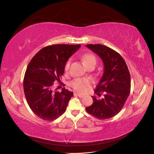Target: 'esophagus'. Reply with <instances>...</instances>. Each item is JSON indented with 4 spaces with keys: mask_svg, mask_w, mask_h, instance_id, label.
<instances>
[{
    "mask_svg": "<svg viewBox=\"0 0 154 154\" xmlns=\"http://www.w3.org/2000/svg\"><path fill=\"white\" fill-rule=\"evenodd\" d=\"M75 94H76V95H77L78 97H84V96H85L83 95V94H80V93H78V92L75 93Z\"/></svg>",
    "mask_w": 154,
    "mask_h": 154,
    "instance_id": "1",
    "label": "esophagus"
}]
</instances>
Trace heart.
<instances>
[{
	"label": "heart",
	"instance_id": "heart-1",
	"mask_svg": "<svg viewBox=\"0 0 154 154\" xmlns=\"http://www.w3.org/2000/svg\"><path fill=\"white\" fill-rule=\"evenodd\" d=\"M83 62L85 65V66L91 63H96V60L95 57L92 54H85L82 57ZM70 64H71V61L70 60L66 62V66H65V70L67 71L69 68ZM91 82L87 78H76L73 80L71 83V85L74 89L82 92H84L87 91L88 87L91 85Z\"/></svg>",
	"mask_w": 154,
	"mask_h": 154
}]
</instances>
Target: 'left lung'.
<instances>
[{
	"label": "left lung",
	"mask_w": 154,
	"mask_h": 154,
	"mask_svg": "<svg viewBox=\"0 0 154 154\" xmlns=\"http://www.w3.org/2000/svg\"><path fill=\"white\" fill-rule=\"evenodd\" d=\"M86 47L99 56L104 65L103 74L95 92L103 98L92 96L93 103L86 107L88 114L100 119L114 117L123 108L130 91V75L127 64L118 53L101 44H88Z\"/></svg>",
	"instance_id": "left-lung-1"
}]
</instances>
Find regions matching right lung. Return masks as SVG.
<instances>
[{
	"label": "right lung",
	"instance_id": "1",
	"mask_svg": "<svg viewBox=\"0 0 154 154\" xmlns=\"http://www.w3.org/2000/svg\"><path fill=\"white\" fill-rule=\"evenodd\" d=\"M81 47L58 44L40 50L27 66L24 78V91L32 111L41 119L53 121L66 110L73 92L62 88L53 90L54 82H60L68 59Z\"/></svg>",
	"mask_w": 154,
	"mask_h": 154
}]
</instances>
